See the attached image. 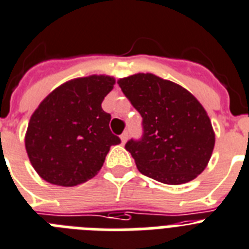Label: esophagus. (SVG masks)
Here are the masks:
<instances>
[{
    "label": "esophagus",
    "instance_id": "34e87169",
    "mask_svg": "<svg viewBox=\"0 0 249 249\" xmlns=\"http://www.w3.org/2000/svg\"><path fill=\"white\" fill-rule=\"evenodd\" d=\"M127 139H128V132H123L122 135H121V142H122L123 145L126 143Z\"/></svg>",
    "mask_w": 249,
    "mask_h": 249
}]
</instances>
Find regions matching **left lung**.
I'll return each instance as SVG.
<instances>
[{
    "instance_id": "8db88e82",
    "label": "left lung",
    "mask_w": 249,
    "mask_h": 249,
    "mask_svg": "<svg viewBox=\"0 0 249 249\" xmlns=\"http://www.w3.org/2000/svg\"><path fill=\"white\" fill-rule=\"evenodd\" d=\"M118 84L142 117V137L124 146L140 173L169 185L200 175L215 135L199 101L179 84L150 73L122 78Z\"/></svg>"
}]
</instances>
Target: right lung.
<instances>
[{
	"mask_svg": "<svg viewBox=\"0 0 249 249\" xmlns=\"http://www.w3.org/2000/svg\"><path fill=\"white\" fill-rule=\"evenodd\" d=\"M114 78H76L54 89L30 118L25 147L30 162L45 181L75 186L98 174L110 146L121 143L102 109Z\"/></svg>",
	"mask_w": 249,
	"mask_h": 249,
	"instance_id": "1",
	"label": "right lung"
}]
</instances>
